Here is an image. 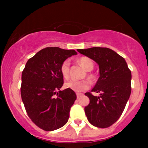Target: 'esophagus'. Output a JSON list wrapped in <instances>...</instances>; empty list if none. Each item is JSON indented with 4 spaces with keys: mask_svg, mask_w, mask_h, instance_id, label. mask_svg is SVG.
<instances>
[{
    "mask_svg": "<svg viewBox=\"0 0 148 148\" xmlns=\"http://www.w3.org/2000/svg\"><path fill=\"white\" fill-rule=\"evenodd\" d=\"M83 95L82 93H76V97H77V98H79L80 97H81Z\"/></svg>",
    "mask_w": 148,
    "mask_h": 148,
    "instance_id": "1",
    "label": "esophagus"
}]
</instances>
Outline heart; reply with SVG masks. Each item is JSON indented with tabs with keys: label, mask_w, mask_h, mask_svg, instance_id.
<instances>
[{
	"label": "heart",
	"mask_w": 148,
	"mask_h": 148,
	"mask_svg": "<svg viewBox=\"0 0 148 148\" xmlns=\"http://www.w3.org/2000/svg\"><path fill=\"white\" fill-rule=\"evenodd\" d=\"M79 62L86 71L92 70L94 67V63H93L92 60L88 57L80 58L79 59ZM69 65H70V62L69 60H65L60 65V73L64 79H67L69 77ZM88 76H90V74H88ZM90 86V84L87 80H83V81L69 80L64 83V88L72 90L76 92L86 90L89 89Z\"/></svg>",
	"instance_id": "heart-1"
}]
</instances>
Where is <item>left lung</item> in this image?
Here are the masks:
<instances>
[{
	"label": "left lung",
	"mask_w": 148,
	"mask_h": 148,
	"mask_svg": "<svg viewBox=\"0 0 148 148\" xmlns=\"http://www.w3.org/2000/svg\"><path fill=\"white\" fill-rule=\"evenodd\" d=\"M80 53L92 59L99 64V77L91 92L85 93L90 103L85 113L93 126L107 128L121 116L130 98L132 73L124 58L114 51L104 47L77 49Z\"/></svg>",
	"instance_id": "8db88e82"
}]
</instances>
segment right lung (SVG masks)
I'll return each mask as SVG.
<instances>
[{"label": "right lung", "instance_id": "right-lung-1", "mask_svg": "<svg viewBox=\"0 0 148 148\" xmlns=\"http://www.w3.org/2000/svg\"><path fill=\"white\" fill-rule=\"evenodd\" d=\"M76 54L74 50L47 47L25 64L21 74V99L28 117L42 130H58L68 121L76 95L67 88L60 90L64 83L60 67Z\"/></svg>", "mask_w": 148, "mask_h": 148}]
</instances>
